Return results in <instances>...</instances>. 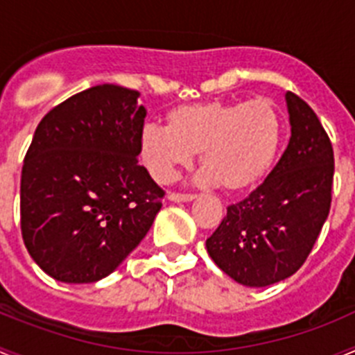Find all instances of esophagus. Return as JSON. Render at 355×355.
<instances>
[{"instance_id": "1", "label": "esophagus", "mask_w": 355, "mask_h": 355, "mask_svg": "<svg viewBox=\"0 0 355 355\" xmlns=\"http://www.w3.org/2000/svg\"><path fill=\"white\" fill-rule=\"evenodd\" d=\"M193 199H196L193 193H168V200H172V202H190Z\"/></svg>"}]
</instances>
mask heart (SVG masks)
I'll return each instance as SVG.
<instances>
[{
  "mask_svg": "<svg viewBox=\"0 0 355 355\" xmlns=\"http://www.w3.org/2000/svg\"><path fill=\"white\" fill-rule=\"evenodd\" d=\"M281 110L272 99L202 101L168 110L165 128L149 124L139 137V155L150 178L168 184L199 155L208 183L241 193L270 174L283 144Z\"/></svg>",
  "mask_w": 355,
  "mask_h": 355,
  "instance_id": "obj_1",
  "label": "heart"
}]
</instances>
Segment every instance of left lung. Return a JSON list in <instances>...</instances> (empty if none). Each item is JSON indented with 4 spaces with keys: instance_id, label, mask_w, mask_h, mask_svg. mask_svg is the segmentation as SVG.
Segmentation results:
<instances>
[{
    "instance_id": "1",
    "label": "left lung",
    "mask_w": 355,
    "mask_h": 355,
    "mask_svg": "<svg viewBox=\"0 0 355 355\" xmlns=\"http://www.w3.org/2000/svg\"><path fill=\"white\" fill-rule=\"evenodd\" d=\"M286 106L291 137L284 155L206 240L216 266L243 286H270L299 270L331 209V140L299 96L286 92Z\"/></svg>"
}]
</instances>
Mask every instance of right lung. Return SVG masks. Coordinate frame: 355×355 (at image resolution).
Here are the masks:
<instances>
[{
    "label": "right lung",
    "mask_w": 355,
    "mask_h": 355,
    "mask_svg": "<svg viewBox=\"0 0 355 355\" xmlns=\"http://www.w3.org/2000/svg\"><path fill=\"white\" fill-rule=\"evenodd\" d=\"M139 97L97 85L37 126L21 174V233L56 281L96 283L117 270L162 208L165 192L137 159L147 115Z\"/></svg>",
    "instance_id": "add662e5"
}]
</instances>
